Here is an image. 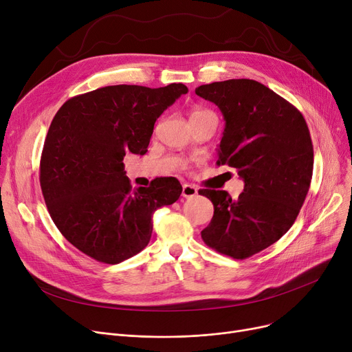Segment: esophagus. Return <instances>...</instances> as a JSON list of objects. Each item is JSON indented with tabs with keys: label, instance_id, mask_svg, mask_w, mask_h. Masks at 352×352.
I'll use <instances>...</instances> for the list:
<instances>
[{
	"label": "esophagus",
	"instance_id": "34e87169",
	"mask_svg": "<svg viewBox=\"0 0 352 352\" xmlns=\"http://www.w3.org/2000/svg\"><path fill=\"white\" fill-rule=\"evenodd\" d=\"M197 194H198L197 187L190 186V184H184V186H182V192H181V195H182L184 198H192V197H195Z\"/></svg>",
	"mask_w": 352,
	"mask_h": 352
}]
</instances>
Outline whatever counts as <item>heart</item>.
Segmentation results:
<instances>
[{
    "label": "heart",
    "instance_id": "1",
    "mask_svg": "<svg viewBox=\"0 0 352 352\" xmlns=\"http://www.w3.org/2000/svg\"><path fill=\"white\" fill-rule=\"evenodd\" d=\"M197 113H202V111H195V113H194V114H197Z\"/></svg>",
    "mask_w": 352,
    "mask_h": 352
}]
</instances>
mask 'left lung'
I'll return each mask as SVG.
<instances>
[{
    "label": "left lung",
    "mask_w": 352,
    "mask_h": 352,
    "mask_svg": "<svg viewBox=\"0 0 352 352\" xmlns=\"http://www.w3.org/2000/svg\"><path fill=\"white\" fill-rule=\"evenodd\" d=\"M195 94L218 105L226 120L217 164L235 168L245 184L236 199L198 191L214 204L202 241L245 260L278 241L300 214L314 168L309 129L297 108L254 80L199 85Z\"/></svg>",
    "instance_id": "left-lung-1"
}]
</instances>
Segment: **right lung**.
<instances>
[{
  "label": "right lung",
  "instance_id": "right-lung-1",
  "mask_svg": "<svg viewBox=\"0 0 352 352\" xmlns=\"http://www.w3.org/2000/svg\"><path fill=\"white\" fill-rule=\"evenodd\" d=\"M184 84L161 88L109 85L76 96L55 114L40 161L48 212L77 250L104 264H118L150 243L153 214L179 198L174 177L133 188L125 154L144 155L154 124Z\"/></svg>",
  "mask_w": 352,
  "mask_h": 352
}]
</instances>
